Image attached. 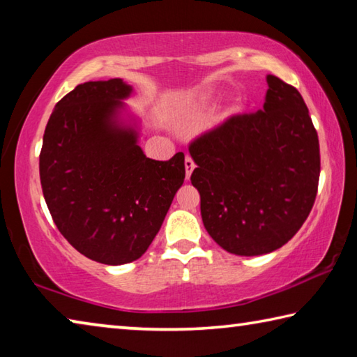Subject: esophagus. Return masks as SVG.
Listing matches in <instances>:
<instances>
[{
  "label": "esophagus",
  "instance_id": "1",
  "mask_svg": "<svg viewBox=\"0 0 357 357\" xmlns=\"http://www.w3.org/2000/svg\"><path fill=\"white\" fill-rule=\"evenodd\" d=\"M184 165H185V179H190V174L193 172V168H195V164H193V160H192L190 155H185Z\"/></svg>",
  "mask_w": 357,
  "mask_h": 357
}]
</instances>
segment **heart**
<instances>
[{
    "label": "heart",
    "mask_w": 357,
    "mask_h": 357,
    "mask_svg": "<svg viewBox=\"0 0 357 357\" xmlns=\"http://www.w3.org/2000/svg\"><path fill=\"white\" fill-rule=\"evenodd\" d=\"M209 99H211V96H208V94H203L200 99H198V104L200 105H204V104H208L209 102Z\"/></svg>",
    "instance_id": "heart-1"
}]
</instances>
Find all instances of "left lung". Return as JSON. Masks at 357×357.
Returning a JSON list of instances; mask_svg holds the SVG:
<instances>
[{"mask_svg":"<svg viewBox=\"0 0 357 357\" xmlns=\"http://www.w3.org/2000/svg\"><path fill=\"white\" fill-rule=\"evenodd\" d=\"M264 105L234 114L189 146L204 228L223 250L257 257L280 249L309 217L319 143L298 89L268 75Z\"/></svg>","mask_w":357,"mask_h":357,"instance_id":"8db88e82","label":"left lung"}]
</instances>
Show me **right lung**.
Listing matches in <instances>:
<instances>
[{
    "label": "right lung",
    "instance_id": "add662e5",
    "mask_svg": "<svg viewBox=\"0 0 357 357\" xmlns=\"http://www.w3.org/2000/svg\"><path fill=\"white\" fill-rule=\"evenodd\" d=\"M130 94L121 78L78 84L55 105L39 155L55 225L82 255L110 266L148 250L185 178L183 153L160 162L138 146L135 119H123Z\"/></svg>",
    "mask_w": 357,
    "mask_h": 357
}]
</instances>
